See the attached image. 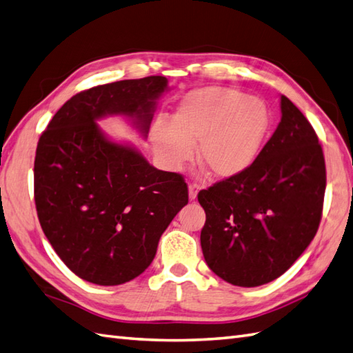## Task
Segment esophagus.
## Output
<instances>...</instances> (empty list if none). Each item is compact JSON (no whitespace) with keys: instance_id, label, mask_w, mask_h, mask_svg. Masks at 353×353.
<instances>
[{"instance_id":"1","label":"esophagus","mask_w":353,"mask_h":353,"mask_svg":"<svg viewBox=\"0 0 353 353\" xmlns=\"http://www.w3.org/2000/svg\"><path fill=\"white\" fill-rule=\"evenodd\" d=\"M200 186L196 183H191L190 188H188V191H190V200H195L196 199V192H199Z\"/></svg>"}]
</instances>
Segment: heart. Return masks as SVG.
<instances>
[{"label": "heart", "instance_id": "1", "mask_svg": "<svg viewBox=\"0 0 353 353\" xmlns=\"http://www.w3.org/2000/svg\"><path fill=\"white\" fill-rule=\"evenodd\" d=\"M270 128L268 105L230 87L194 90L179 103L170 125L158 121L152 143L159 161L179 170L196 157L215 179H230L251 167Z\"/></svg>", "mask_w": 353, "mask_h": 353}]
</instances>
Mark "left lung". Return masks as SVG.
<instances>
[{"instance_id":"left-lung-1","label":"left lung","mask_w":353,"mask_h":353,"mask_svg":"<svg viewBox=\"0 0 353 353\" xmlns=\"http://www.w3.org/2000/svg\"><path fill=\"white\" fill-rule=\"evenodd\" d=\"M326 170L313 126L281 96V121L251 167L199 192L208 266L241 288L283 275L317 233Z\"/></svg>"}]
</instances>
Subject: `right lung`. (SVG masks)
<instances>
[{"label": "right lung", "instance_id": "right-lung-1", "mask_svg": "<svg viewBox=\"0 0 353 353\" xmlns=\"http://www.w3.org/2000/svg\"><path fill=\"white\" fill-rule=\"evenodd\" d=\"M165 77L97 85L65 102L39 139L34 200L42 230L73 274L99 285L150 266L162 233L188 204L183 177L150 165L97 120L125 116L145 138Z\"/></svg>", "mask_w": 353, "mask_h": 353}]
</instances>
